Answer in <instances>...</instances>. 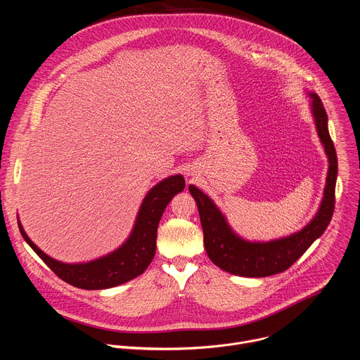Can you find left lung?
Instances as JSON below:
<instances>
[{"label": "left lung", "instance_id": "1", "mask_svg": "<svg viewBox=\"0 0 360 360\" xmlns=\"http://www.w3.org/2000/svg\"><path fill=\"white\" fill-rule=\"evenodd\" d=\"M309 96L312 98V112L318 135L329 158V171L321 208L316 217L303 229L290 236L269 242H248L231 229L210 196L196 186L189 185V192L198 205L205 249L210 259L225 272L246 278H265L281 274L300 258L307 248L325 232L332 219L338 178L336 149L329 135L328 114L321 98L314 92Z\"/></svg>", "mask_w": 360, "mask_h": 360}]
</instances>
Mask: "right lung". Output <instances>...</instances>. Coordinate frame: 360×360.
Here are the masks:
<instances>
[{
    "label": "right lung",
    "mask_w": 360,
    "mask_h": 360,
    "mask_svg": "<svg viewBox=\"0 0 360 360\" xmlns=\"http://www.w3.org/2000/svg\"><path fill=\"white\" fill-rule=\"evenodd\" d=\"M184 188L182 175L169 176L153 186L143 198L127 242L112 253L86 264H63L49 258L27 236L20 222L18 228L25 242L60 279L79 289H108L139 276L149 266L157 250V231L161 217L171 199Z\"/></svg>",
    "instance_id": "obj_1"
}]
</instances>
